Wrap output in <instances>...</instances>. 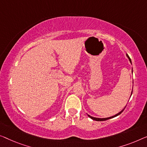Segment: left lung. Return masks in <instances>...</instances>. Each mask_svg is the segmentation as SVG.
Instances as JSON below:
<instances>
[{"mask_svg": "<svg viewBox=\"0 0 147 147\" xmlns=\"http://www.w3.org/2000/svg\"><path fill=\"white\" fill-rule=\"evenodd\" d=\"M126 55H127V58L129 59V60L130 63H131V60L130 57H129V55H128L127 54H126ZM132 73H133V69H132ZM132 92H133V90H132V91H131V96H130V97H131V95H132ZM125 107H126V106H125V108H124L121 111H119V113H117V114H115V115H113V116H111V117H105V118H98V117H92V116H90V115H88V114H87V115H88V116L89 117H90L92 119H93V120H95V121H106V120H108V119H111V118H113V117H116V116H117V115H119V114H121V113L123 112V111L124 110V109L125 108Z\"/></svg>", "mask_w": 147, "mask_h": 147, "instance_id": "left-lung-1", "label": "left lung"}]
</instances>
